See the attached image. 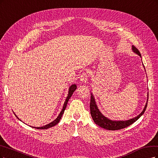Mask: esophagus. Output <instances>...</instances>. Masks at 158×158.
I'll use <instances>...</instances> for the list:
<instances>
[{"label": "esophagus", "instance_id": "esophagus-1", "mask_svg": "<svg viewBox=\"0 0 158 158\" xmlns=\"http://www.w3.org/2000/svg\"><path fill=\"white\" fill-rule=\"evenodd\" d=\"M80 80L83 83H86L88 80V74L86 73H83L80 76Z\"/></svg>", "mask_w": 158, "mask_h": 158}]
</instances>
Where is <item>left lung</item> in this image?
<instances>
[{"label": "left lung", "instance_id": "1", "mask_svg": "<svg viewBox=\"0 0 158 158\" xmlns=\"http://www.w3.org/2000/svg\"><path fill=\"white\" fill-rule=\"evenodd\" d=\"M132 49H133V51L138 54L139 56L141 58V54L139 52V50L137 49L135 46L133 45L132 47ZM148 104V101L145 105V107L144 110H142V112L138 115L136 116V118H134L133 119H131L127 121H113L105 117L104 115H102L99 109L98 108V106L96 104L95 99L94 98V96L93 94H90V114L91 116H92L93 119L94 121V123L100 126L102 128H104L107 130L110 131H115V130H120L122 129H124L125 127H128L131 125L133 124L136 121L138 120L140 117L144 113V111L146 109Z\"/></svg>", "mask_w": 158, "mask_h": 158}]
</instances>
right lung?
<instances>
[{"label": "right lung", "instance_id": "obj_1", "mask_svg": "<svg viewBox=\"0 0 158 158\" xmlns=\"http://www.w3.org/2000/svg\"><path fill=\"white\" fill-rule=\"evenodd\" d=\"M76 89H77V86H76V85H72V86H70V87L69 89V91H68V96L67 98H66L65 100V102L64 104V106H63V108L62 110V111H60V114L58 115V116L57 117V118L55 120H54L53 121H52L51 123H48V125H46L43 127H34V128L35 129H48V128H50V127H54L55 126L56 124H58L59 123V121H60L61 118H62V116L64 112V111L65 110V108L66 106H67V104H68V100H69V98H71V96H72L73 93H74V91L76 90ZM16 116V115H15ZM17 117V116H16ZM18 118V117H17ZM19 119V118H18Z\"/></svg>", "mask_w": 158, "mask_h": 158}]
</instances>
